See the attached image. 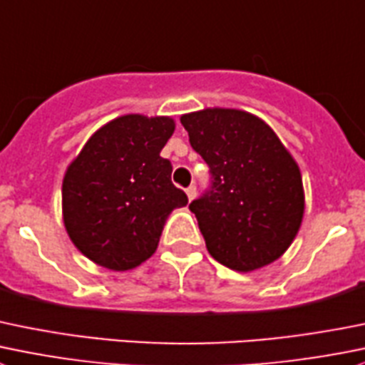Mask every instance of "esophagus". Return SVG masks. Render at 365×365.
Instances as JSON below:
<instances>
[{"mask_svg":"<svg viewBox=\"0 0 365 365\" xmlns=\"http://www.w3.org/2000/svg\"><path fill=\"white\" fill-rule=\"evenodd\" d=\"M185 194H187V197H189V200H194V197H196V185L187 187Z\"/></svg>","mask_w":365,"mask_h":365,"instance_id":"esophagus-1","label":"esophagus"}]
</instances>
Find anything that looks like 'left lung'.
Segmentation results:
<instances>
[{"instance_id": "obj_1", "label": "left lung", "mask_w": 365, "mask_h": 365, "mask_svg": "<svg viewBox=\"0 0 365 365\" xmlns=\"http://www.w3.org/2000/svg\"><path fill=\"white\" fill-rule=\"evenodd\" d=\"M180 121L210 168V187L189 205L208 253L240 272L280 258L302 226L305 196L277 133L235 108H205Z\"/></svg>"}]
</instances>
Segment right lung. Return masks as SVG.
Listing matches in <instances>:
<instances>
[{"instance_id": "obj_1", "label": "right lung", "mask_w": 365, "mask_h": 365, "mask_svg": "<svg viewBox=\"0 0 365 365\" xmlns=\"http://www.w3.org/2000/svg\"><path fill=\"white\" fill-rule=\"evenodd\" d=\"M175 132L171 118L121 115L101 126L67 168L63 225L74 246L112 271L137 267L155 253L165 219L185 207L160 157Z\"/></svg>"}]
</instances>
